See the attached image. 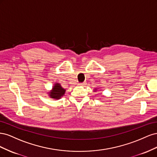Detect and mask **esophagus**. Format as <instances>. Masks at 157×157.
Masks as SVG:
<instances>
[{
  "instance_id": "esophagus-1",
  "label": "esophagus",
  "mask_w": 157,
  "mask_h": 157,
  "mask_svg": "<svg viewBox=\"0 0 157 157\" xmlns=\"http://www.w3.org/2000/svg\"><path fill=\"white\" fill-rule=\"evenodd\" d=\"M86 82H84L82 83H78V86H86Z\"/></svg>"
}]
</instances>
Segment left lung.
<instances>
[{"mask_svg":"<svg viewBox=\"0 0 157 157\" xmlns=\"http://www.w3.org/2000/svg\"><path fill=\"white\" fill-rule=\"evenodd\" d=\"M96 90H97V88H95V89L94 90V92H96Z\"/></svg>","mask_w":157,"mask_h":157,"instance_id":"left-lung-1","label":"left lung"}]
</instances>
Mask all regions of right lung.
I'll list each match as a JSON object with an SVG mask.
<instances>
[{"label":"right lung","mask_w":157,"mask_h":157,"mask_svg":"<svg viewBox=\"0 0 157 157\" xmlns=\"http://www.w3.org/2000/svg\"><path fill=\"white\" fill-rule=\"evenodd\" d=\"M66 90L64 89L61 85L58 82H55L54 86H52V90L48 92V96L50 98L54 99H59L62 98L65 93Z\"/></svg>","instance_id":"1"}]
</instances>
